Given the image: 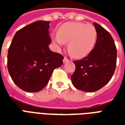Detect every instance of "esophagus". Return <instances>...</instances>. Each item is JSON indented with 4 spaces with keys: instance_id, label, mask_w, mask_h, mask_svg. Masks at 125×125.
<instances>
[{
    "instance_id": "1",
    "label": "esophagus",
    "mask_w": 125,
    "mask_h": 125,
    "mask_svg": "<svg viewBox=\"0 0 125 125\" xmlns=\"http://www.w3.org/2000/svg\"><path fill=\"white\" fill-rule=\"evenodd\" d=\"M68 61H69V60H68V59L67 58V57H64V58H63V63L67 62Z\"/></svg>"
}]
</instances>
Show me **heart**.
I'll list each match as a JSON object with an SVG mask.
<instances>
[{
    "label": "heart",
    "mask_w": 125,
    "mask_h": 125,
    "mask_svg": "<svg viewBox=\"0 0 125 125\" xmlns=\"http://www.w3.org/2000/svg\"><path fill=\"white\" fill-rule=\"evenodd\" d=\"M97 32L92 25L83 23H65L58 29L57 35L52 37V41L57 46L68 43V51L76 58L85 57L94 48Z\"/></svg>",
    "instance_id": "obj_1"
}]
</instances>
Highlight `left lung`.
<instances>
[{"instance_id":"obj_1","label":"left lung","mask_w":125,"mask_h":125,"mask_svg":"<svg viewBox=\"0 0 125 125\" xmlns=\"http://www.w3.org/2000/svg\"><path fill=\"white\" fill-rule=\"evenodd\" d=\"M97 32L94 48L88 56L73 61L76 70L71 80L77 89L87 92L98 90L112 78L116 63V49L112 36L105 29L94 23Z\"/></svg>"}]
</instances>
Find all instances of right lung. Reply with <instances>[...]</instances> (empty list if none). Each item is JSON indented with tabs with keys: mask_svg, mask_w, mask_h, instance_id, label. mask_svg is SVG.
Instances as JSON below:
<instances>
[{
	"mask_svg": "<svg viewBox=\"0 0 125 125\" xmlns=\"http://www.w3.org/2000/svg\"><path fill=\"white\" fill-rule=\"evenodd\" d=\"M49 21H37L15 33L9 47L7 67L12 81L29 92L46 86L54 69L63 64L62 55L49 48Z\"/></svg>",
	"mask_w": 125,
	"mask_h": 125,
	"instance_id": "add662e5",
	"label": "right lung"
}]
</instances>
